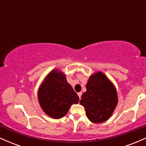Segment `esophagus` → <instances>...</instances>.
Instances as JSON below:
<instances>
[{"label": "esophagus", "mask_w": 146, "mask_h": 146, "mask_svg": "<svg viewBox=\"0 0 146 146\" xmlns=\"http://www.w3.org/2000/svg\"><path fill=\"white\" fill-rule=\"evenodd\" d=\"M82 92H80V93H78V97H79V98H81V96H82Z\"/></svg>", "instance_id": "34e87169"}]
</instances>
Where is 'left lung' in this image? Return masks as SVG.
<instances>
[{
    "instance_id": "8db88e82",
    "label": "left lung",
    "mask_w": 146,
    "mask_h": 146,
    "mask_svg": "<svg viewBox=\"0 0 146 146\" xmlns=\"http://www.w3.org/2000/svg\"><path fill=\"white\" fill-rule=\"evenodd\" d=\"M80 103L84 107L90 121L102 123L109 118L116 107V90L108 78L98 72L90 78Z\"/></svg>"
}]
</instances>
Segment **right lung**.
Masks as SVG:
<instances>
[{
    "label": "right lung",
    "mask_w": 146,
    "mask_h": 146,
    "mask_svg": "<svg viewBox=\"0 0 146 146\" xmlns=\"http://www.w3.org/2000/svg\"><path fill=\"white\" fill-rule=\"evenodd\" d=\"M38 99L42 108L53 119L64 117L73 104H78L79 97L66 77L56 71L51 72L38 91Z\"/></svg>",
    "instance_id": "add662e5"
}]
</instances>
